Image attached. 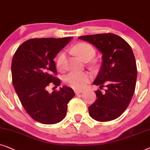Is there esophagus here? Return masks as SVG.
<instances>
[{
  "mask_svg": "<svg viewBox=\"0 0 150 150\" xmlns=\"http://www.w3.org/2000/svg\"><path fill=\"white\" fill-rule=\"evenodd\" d=\"M83 92V91H79V90H75V95H78L79 94H80V93H81Z\"/></svg>",
  "mask_w": 150,
  "mask_h": 150,
  "instance_id": "34e87169",
  "label": "esophagus"
}]
</instances>
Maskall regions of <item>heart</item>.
<instances>
[{
	"instance_id": "obj_1",
	"label": "heart",
	"mask_w": 150,
	"mask_h": 150,
	"mask_svg": "<svg viewBox=\"0 0 150 150\" xmlns=\"http://www.w3.org/2000/svg\"><path fill=\"white\" fill-rule=\"evenodd\" d=\"M73 52L77 55L87 62L92 59L95 55V50L92 45L86 42L77 44L73 47ZM65 53L64 52L59 53L56 59V66L59 69L62 70L64 68ZM91 75L88 73H75L71 72L64 77V82L68 86L74 89L81 90L84 88L91 79Z\"/></svg>"
}]
</instances>
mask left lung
Returning a JSON list of instances; mask_svg holds the SVG:
<instances>
[{"instance_id":"1","label":"left lung","mask_w":150,"mask_h":150,"mask_svg":"<svg viewBox=\"0 0 150 150\" xmlns=\"http://www.w3.org/2000/svg\"><path fill=\"white\" fill-rule=\"evenodd\" d=\"M78 39L93 45L102 53V65L94 81L98 89L97 99L88 107L89 115L98 121L118 118L128 106L134 93L137 69L133 51L129 44L113 33L83 35Z\"/></svg>"}]
</instances>
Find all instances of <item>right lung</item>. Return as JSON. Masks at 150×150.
<instances>
[{"mask_svg": "<svg viewBox=\"0 0 150 150\" xmlns=\"http://www.w3.org/2000/svg\"><path fill=\"white\" fill-rule=\"evenodd\" d=\"M72 38H33L23 42L14 53L11 62L12 82L23 106L35 121L55 124L66 117L67 104L75 96L67 86L52 93L50 85H60L55 76L57 70L53 59Z\"/></svg>", "mask_w": 150, "mask_h": 150, "instance_id": "right-lung-1", "label": "right lung"}]
</instances>
